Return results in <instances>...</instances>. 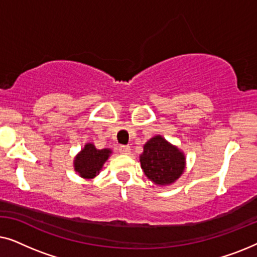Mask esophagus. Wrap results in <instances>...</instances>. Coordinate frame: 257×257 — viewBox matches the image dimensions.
<instances>
[{"label":"esophagus","instance_id":"1","mask_svg":"<svg viewBox=\"0 0 257 257\" xmlns=\"http://www.w3.org/2000/svg\"><path fill=\"white\" fill-rule=\"evenodd\" d=\"M119 152L121 154H130L131 153V147L130 146H120L119 147Z\"/></svg>","mask_w":257,"mask_h":257}]
</instances>
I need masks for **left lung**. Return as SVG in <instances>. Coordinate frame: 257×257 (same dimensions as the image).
<instances>
[{
  "mask_svg": "<svg viewBox=\"0 0 257 257\" xmlns=\"http://www.w3.org/2000/svg\"><path fill=\"white\" fill-rule=\"evenodd\" d=\"M139 158L147 179L160 187L174 184L186 168L185 153L160 135L144 145Z\"/></svg>",
  "mask_w": 257,
  "mask_h": 257,
  "instance_id": "left-lung-1",
  "label": "left lung"
}]
</instances>
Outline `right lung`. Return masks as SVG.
I'll return each instance as SVG.
<instances>
[{
    "mask_svg": "<svg viewBox=\"0 0 257 257\" xmlns=\"http://www.w3.org/2000/svg\"><path fill=\"white\" fill-rule=\"evenodd\" d=\"M111 154L112 151L110 149L97 150L92 143H87L73 159V168L80 178L90 180L100 173Z\"/></svg>",
    "mask_w": 257,
    "mask_h": 257,
    "instance_id": "right-lung-1",
    "label": "right lung"
}]
</instances>
